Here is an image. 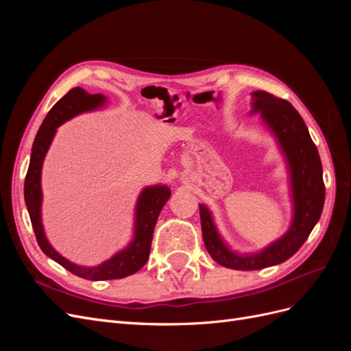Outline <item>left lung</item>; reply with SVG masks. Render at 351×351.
I'll use <instances>...</instances> for the list:
<instances>
[{"mask_svg":"<svg viewBox=\"0 0 351 351\" xmlns=\"http://www.w3.org/2000/svg\"><path fill=\"white\" fill-rule=\"evenodd\" d=\"M252 114H261L263 124L274 134L290 173L293 219L290 228L269 246L249 254L231 250L222 240L209 208L199 204L202 237L210 258L226 268L239 271L262 269L290 259L307 240L319 221L325 184L319 154L309 130L293 105L274 95L256 90L252 93Z\"/></svg>","mask_w":351,"mask_h":351,"instance_id":"8db88e82","label":"left lung"}]
</instances>
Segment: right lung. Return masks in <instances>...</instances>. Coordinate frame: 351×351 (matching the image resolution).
Segmentation results:
<instances>
[{"mask_svg": "<svg viewBox=\"0 0 351 351\" xmlns=\"http://www.w3.org/2000/svg\"><path fill=\"white\" fill-rule=\"evenodd\" d=\"M105 104H107V98L101 93L90 95L79 86L69 90L64 97L49 110L45 120L42 121L38 134L35 137L34 146H32L29 169L25 178V202L39 247L47 256L60 263L61 267H64L71 274L90 281L120 280L124 277H129V275L143 268V265L149 259L154 228L159 217V212H161V209L167 204V200L171 196V190H169L168 186L155 184L145 187L136 204L133 227L134 231L129 246L120 252H117L112 258L97 265V267H82V265L73 263L64 256H61V254L51 246L45 236L44 226H42L40 212V174L45 155L52 143V139H54L58 125L82 112L101 110Z\"/></svg>", "mask_w": 351, "mask_h": 351, "instance_id": "add662e5", "label": "right lung"}]
</instances>
